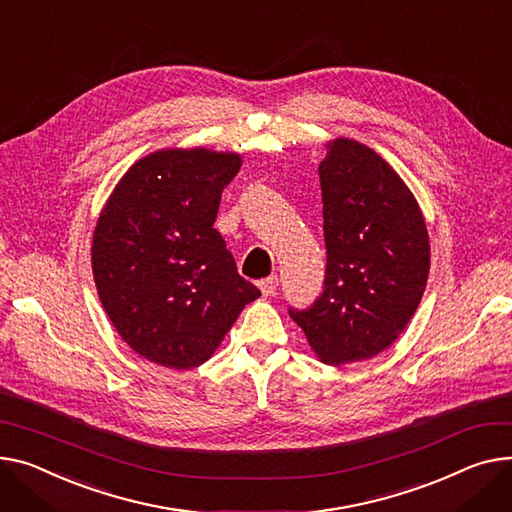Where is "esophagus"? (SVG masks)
Returning a JSON list of instances; mask_svg holds the SVG:
<instances>
[{
	"instance_id": "esophagus-1",
	"label": "esophagus",
	"mask_w": 512,
	"mask_h": 512,
	"mask_svg": "<svg viewBox=\"0 0 512 512\" xmlns=\"http://www.w3.org/2000/svg\"><path fill=\"white\" fill-rule=\"evenodd\" d=\"M257 288L261 290L263 296H274V294H276V288H278V278H276V276L263 278V280L257 282Z\"/></svg>"
}]
</instances>
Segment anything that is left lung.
Here are the masks:
<instances>
[{"mask_svg":"<svg viewBox=\"0 0 512 512\" xmlns=\"http://www.w3.org/2000/svg\"><path fill=\"white\" fill-rule=\"evenodd\" d=\"M325 290L290 309L321 362L342 366L387 350L414 317L430 271V241L414 193L372 148L335 138L319 164Z\"/></svg>","mask_w":512,"mask_h":512,"instance_id":"8db88e82","label":"left lung"}]
</instances>
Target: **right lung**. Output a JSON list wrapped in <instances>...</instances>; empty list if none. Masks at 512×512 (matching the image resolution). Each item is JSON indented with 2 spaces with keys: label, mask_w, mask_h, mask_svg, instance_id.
<instances>
[{
  "label": "right lung",
  "mask_w": 512,
  "mask_h": 512,
  "mask_svg": "<svg viewBox=\"0 0 512 512\" xmlns=\"http://www.w3.org/2000/svg\"><path fill=\"white\" fill-rule=\"evenodd\" d=\"M241 162L208 148L156 150L129 166L98 216V298L123 342L154 364L189 370L210 360L261 296L214 228Z\"/></svg>",
  "instance_id": "add662e5"
}]
</instances>
